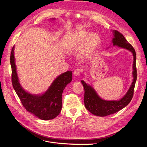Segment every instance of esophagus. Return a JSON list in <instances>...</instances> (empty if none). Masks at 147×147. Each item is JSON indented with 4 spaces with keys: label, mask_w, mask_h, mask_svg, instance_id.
<instances>
[{
    "label": "esophagus",
    "mask_w": 147,
    "mask_h": 147,
    "mask_svg": "<svg viewBox=\"0 0 147 147\" xmlns=\"http://www.w3.org/2000/svg\"><path fill=\"white\" fill-rule=\"evenodd\" d=\"M81 71H81L80 69H79V68L76 69L74 71L73 74H74V75L75 76H79L80 74Z\"/></svg>",
    "instance_id": "1"
}]
</instances>
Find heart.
Listing matches in <instances>:
<instances>
[{"instance_id":"b5f03b06","label":"heart","mask_w":147,"mask_h":147,"mask_svg":"<svg viewBox=\"0 0 147 147\" xmlns=\"http://www.w3.org/2000/svg\"><path fill=\"white\" fill-rule=\"evenodd\" d=\"M101 39L98 34L82 30L68 38L65 45V51L73 53L81 50L80 59L84 60L94 53L98 48Z\"/></svg>"}]
</instances>
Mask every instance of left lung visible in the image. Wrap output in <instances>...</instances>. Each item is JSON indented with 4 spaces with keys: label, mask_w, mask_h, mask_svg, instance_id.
<instances>
[{
    "label": "left lung",
    "mask_w": 147,
    "mask_h": 147,
    "mask_svg": "<svg viewBox=\"0 0 147 147\" xmlns=\"http://www.w3.org/2000/svg\"><path fill=\"white\" fill-rule=\"evenodd\" d=\"M112 43L113 46H117L120 48L129 50L132 53L134 56L133 63V82L125 95L117 101H106L100 98L95 90L89 84L82 80V84L84 89V102L86 109L96 116L104 117L118 112L127 106L132 99L134 88L137 79V71L136 68V52L131 45L126 40L123 35L117 30H113Z\"/></svg>",
    "instance_id": "1"
}]
</instances>
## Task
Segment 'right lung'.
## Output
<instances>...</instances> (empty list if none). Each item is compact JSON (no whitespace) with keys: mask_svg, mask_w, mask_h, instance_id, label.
I'll return each instance as SVG.
<instances>
[{"mask_svg":"<svg viewBox=\"0 0 147 147\" xmlns=\"http://www.w3.org/2000/svg\"><path fill=\"white\" fill-rule=\"evenodd\" d=\"M10 63L13 88L26 110L41 120H48L55 118L61 111L63 90L72 80V71H68L60 74L45 93L34 95L26 92L21 86L15 65L14 46L11 53Z\"/></svg>","mask_w":147,"mask_h":147,"instance_id":"obj_1","label":"right lung"}]
</instances>
